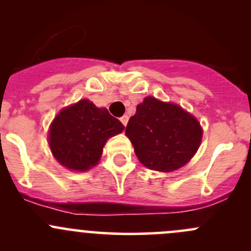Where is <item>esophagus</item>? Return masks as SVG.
I'll list each match as a JSON object with an SVG mask.
<instances>
[{
  "mask_svg": "<svg viewBox=\"0 0 251 251\" xmlns=\"http://www.w3.org/2000/svg\"><path fill=\"white\" fill-rule=\"evenodd\" d=\"M120 121H121V123H123V125H124V126H126V125H127V123H128V116H127V115L121 116V118H120Z\"/></svg>",
  "mask_w": 251,
  "mask_h": 251,
  "instance_id": "esophagus-1",
  "label": "esophagus"
}]
</instances>
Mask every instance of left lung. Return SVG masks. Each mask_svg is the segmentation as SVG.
Here are the masks:
<instances>
[{
    "mask_svg": "<svg viewBox=\"0 0 251 251\" xmlns=\"http://www.w3.org/2000/svg\"><path fill=\"white\" fill-rule=\"evenodd\" d=\"M138 160L151 170L170 173L186 165L201 146L199 121L174 103L146 97L125 131Z\"/></svg>",
    "mask_w": 251,
    "mask_h": 251,
    "instance_id": "obj_1",
    "label": "left lung"
}]
</instances>
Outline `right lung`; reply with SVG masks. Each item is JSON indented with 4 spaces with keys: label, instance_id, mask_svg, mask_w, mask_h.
I'll return each instance as SVG.
<instances>
[{
    "label": "right lung",
    "instance_id": "1",
    "mask_svg": "<svg viewBox=\"0 0 251 251\" xmlns=\"http://www.w3.org/2000/svg\"><path fill=\"white\" fill-rule=\"evenodd\" d=\"M123 130V124L105 108L82 100L55 116L50 126L48 144L60 165L72 171H87L98 164L108 138Z\"/></svg>",
    "mask_w": 251,
    "mask_h": 251
}]
</instances>
